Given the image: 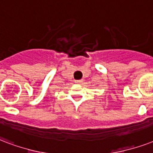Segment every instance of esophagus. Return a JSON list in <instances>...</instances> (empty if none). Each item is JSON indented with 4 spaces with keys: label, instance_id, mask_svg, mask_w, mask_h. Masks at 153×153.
Segmentation results:
<instances>
[{
    "label": "esophagus",
    "instance_id": "obj_1",
    "mask_svg": "<svg viewBox=\"0 0 153 153\" xmlns=\"http://www.w3.org/2000/svg\"><path fill=\"white\" fill-rule=\"evenodd\" d=\"M75 82L77 83V84H80V83L83 82V80H76Z\"/></svg>",
    "mask_w": 153,
    "mask_h": 153
}]
</instances>
